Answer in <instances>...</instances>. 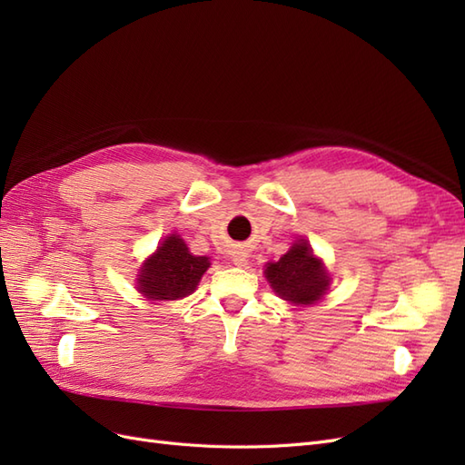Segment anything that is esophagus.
<instances>
[{
	"label": "esophagus",
	"mask_w": 465,
	"mask_h": 465,
	"mask_svg": "<svg viewBox=\"0 0 465 465\" xmlns=\"http://www.w3.org/2000/svg\"><path fill=\"white\" fill-rule=\"evenodd\" d=\"M232 262H234V265H248V254L244 250H234L232 252Z\"/></svg>",
	"instance_id": "34e87169"
}]
</instances>
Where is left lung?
Instances as JSON below:
<instances>
[{"label":"left lung","mask_w":465,"mask_h":465,"mask_svg":"<svg viewBox=\"0 0 465 465\" xmlns=\"http://www.w3.org/2000/svg\"><path fill=\"white\" fill-rule=\"evenodd\" d=\"M263 273L277 297L301 306L318 302L330 287V275L323 262L314 256L304 238L294 241L287 254L277 262L265 263Z\"/></svg>","instance_id":"8db88e82"}]
</instances>
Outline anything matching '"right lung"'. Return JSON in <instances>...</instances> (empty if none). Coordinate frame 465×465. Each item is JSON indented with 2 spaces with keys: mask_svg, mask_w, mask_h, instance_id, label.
Here are the masks:
<instances>
[{
  "mask_svg": "<svg viewBox=\"0 0 465 465\" xmlns=\"http://www.w3.org/2000/svg\"><path fill=\"white\" fill-rule=\"evenodd\" d=\"M211 265L207 256H193L180 234L166 236L137 275V291L149 301H176L192 294Z\"/></svg>",
  "mask_w": 465,
  "mask_h": 465,
  "instance_id": "obj_1",
  "label": "right lung"
}]
</instances>
